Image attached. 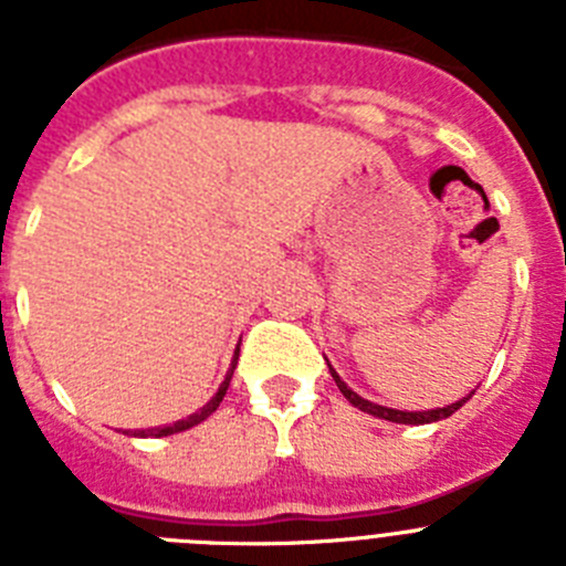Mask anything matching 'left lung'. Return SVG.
<instances>
[{
	"instance_id": "1",
	"label": "left lung",
	"mask_w": 566,
	"mask_h": 566,
	"mask_svg": "<svg viewBox=\"0 0 566 566\" xmlns=\"http://www.w3.org/2000/svg\"><path fill=\"white\" fill-rule=\"evenodd\" d=\"M328 368H332V365H328ZM332 377H334V382H337L339 394H343V397L348 399L354 408H359V411H365V413H371V417L388 419V422H399V424L439 422V419H448L451 413H457L459 408H462V405L470 399V397H464V399H459V402L448 405V408H437V411H394V408H385V405H374V402H368V399L359 397V394H354L352 388H348V385H345L343 379L337 377V371H334V368H332Z\"/></svg>"
}]
</instances>
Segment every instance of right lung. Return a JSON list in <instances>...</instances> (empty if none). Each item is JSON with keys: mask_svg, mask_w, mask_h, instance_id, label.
I'll use <instances>...</instances> for the list:
<instances>
[{"mask_svg": "<svg viewBox=\"0 0 566 566\" xmlns=\"http://www.w3.org/2000/svg\"><path fill=\"white\" fill-rule=\"evenodd\" d=\"M238 352H240V348H238ZM234 363H238V354H234V359H232V371H234ZM232 371L227 374V379H223V382H221L218 394H214V397L209 399L207 405H203L201 411H195L192 417H187V419H178V422L167 424V428H153V431H142V433H138V437H169V433L187 431V428H192V424H198V422H203V419H207V417H212V413L218 411V405L223 402V397H227V388H229V379H232Z\"/></svg>", "mask_w": 566, "mask_h": 566, "instance_id": "add662e5", "label": "right lung"}]
</instances>
